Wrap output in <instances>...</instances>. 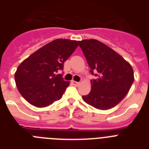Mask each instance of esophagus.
I'll use <instances>...</instances> for the list:
<instances>
[{"instance_id": "34e87169", "label": "esophagus", "mask_w": 149, "mask_h": 149, "mask_svg": "<svg viewBox=\"0 0 149 149\" xmlns=\"http://www.w3.org/2000/svg\"><path fill=\"white\" fill-rule=\"evenodd\" d=\"M72 84H73L74 86H77L80 85V83L77 82V81H72Z\"/></svg>"}]
</instances>
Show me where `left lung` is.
Returning <instances> with one entry per match:
<instances>
[{
	"label": "left lung",
	"instance_id": "1",
	"mask_svg": "<svg viewBox=\"0 0 149 149\" xmlns=\"http://www.w3.org/2000/svg\"><path fill=\"white\" fill-rule=\"evenodd\" d=\"M92 74L91 91L82 96L84 101L98 110H109L125 97L134 80L128 62L104 43L96 39L79 41Z\"/></svg>",
	"mask_w": 149,
	"mask_h": 149
}]
</instances>
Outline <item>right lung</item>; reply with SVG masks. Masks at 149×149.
<instances>
[{
  "label": "right lung",
  "instance_id": "right-lung-1",
  "mask_svg": "<svg viewBox=\"0 0 149 149\" xmlns=\"http://www.w3.org/2000/svg\"><path fill=\"white\" fill-rule=\"evenodd\" d=\"M78 46L76 40L57 39L38 49L18 65L15 73L16 86L30 104L45 107L60 100L69 81L57 72Z\"/></svg>",
  "mask_w": 149,
  "mask_h": 149
}]
</instances>
